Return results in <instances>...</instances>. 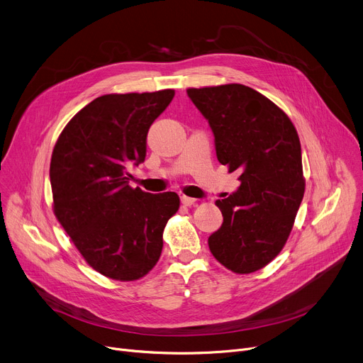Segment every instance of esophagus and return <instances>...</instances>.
<instances>
[{"instance_id": "esophagus-1", "label": "esophagus", "mask_w": 363, "mask_h": 363, "mask_svg": "<svg viewBox=\"0 0 363 363\" xmlns=\"http://www.w3.org/2000/svg\"><path fill=\"white\" fill-rule=\"evenodd\" d=\"M181 203H182L185 207H191V206H195L196 200H195V199H191V196L182 195V196H181Z\"/></svg>"}]
</instances>
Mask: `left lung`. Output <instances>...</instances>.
<instances>
[{
    "label": "left lung",
    "instance_id": "obj_1",
    "mask_svg": "<svg viewBox=\"0 0 363 363\" xmlns=\"http://www.w3.org/2000/svg\"><path fill=\"white\" fill-rule=\"evenodd\" d=\"M208 120L216 153L240 186L217 200L223 224L208 238L213 256L235 274L265 268L284 249L306 191L301 143L289 117L242 84L188 88Z\"/></svg>",
    "mask_w": 363,
    "mask_h": 363
}]
</instances>
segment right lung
<instances>
[{
    "mask_svg": "<svg viewBox=\"0 0 363 363\" xmlns=\"http://www.w3.org/2000/svg\"><path fill=\"white\" fill-rule=\"evenodd\" d=\"M174 89L107 94L65 125L52 152L53 213L88 265L116 281H136L157 263L163 228L179 208L175 192L128 185L146 157L152 123Z\"/></svg>",
    "mask_w": 363,
    "mask_h": 363,
    "instance_id": "right-lung-1",
    "label": "right lung"
}]
</instances>
